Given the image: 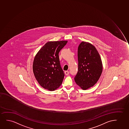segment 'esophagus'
I'll use <instances>...</instances> for the list:
<instances>
[{
	"mask_svg": "<svg viewBox=\"0 0 129 129\" xmlns=\"http://www.w3.org/2000/svg\"><path fill=\"white\" fill-rule=\"evenodd\" d=\"M65 74L66 75H68L69 74V71H65Z\"/></svg>",
	"mask_w": 129,
	"mask_h": 129,
	"instance_id": "esophagus-1",
	"label": "esophagus"
}]
</instances>
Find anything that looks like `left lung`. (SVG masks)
I'll return each mask as SVG.
<instances>
[{
  "label": "left lung",
  "instance_id": "left-lung-1",
  "mask_svg": "<svg viewBox=\"0 0 129 129\" xmlns=\"http://www.w3.org/2000/svg\"><path fill=\"white\" fill-rule=\"evenodd\" d=\"M78 72L74 80L82 89L92 87L98 81L102 71V64L95 47L82 42L78 48Z\"/></svg>",
  "mask_w": 129,
  "mask_h": 129
}]
</instances>
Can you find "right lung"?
I'll list each match as a JSON object with an SVG mask.
<instances>
[{
  "label": "right lung",
  "mask_w": 129,
  "mask_h": 129,
  "mask_svg": "<svg viewBox=\"0 0 129 129\" xmlns=\"http://www.w3.org/2000/svg\"><path fill=\"white\" fill-rule=\"evenodd\" d=\"M67 41L49 42L35 55L33 70L35 78L42 87L53 91L59 87L64 77L59 53Z\"/></svg>",
  "instance_id": "1"
}]
</instances>
